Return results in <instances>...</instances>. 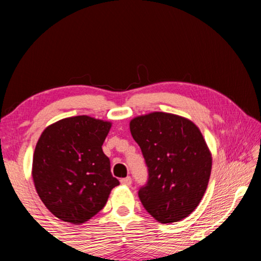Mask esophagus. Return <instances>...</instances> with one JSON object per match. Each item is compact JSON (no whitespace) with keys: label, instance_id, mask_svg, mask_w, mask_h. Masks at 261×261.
<instances>
[{"label":"esophagus","instance_id":"34e87169","mask_svg":"<svg viewBox=\"0 0 261 261\" xmlns=\"http://www.w3.org/2000/svg\"><path fill=\"white\" fill-rule=\"evenodd\" d=\"M121 183H122L123 185H131V183H132V178L130 177V176H127V177H125V178H122V179H121Z\"/></svg>","mask_w":261,"mask_h":261}]
</instances>
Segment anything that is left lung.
Returning <instances> with one entry per match:
<instances>
[{"mask_svg":"<svg viewBox=\"0 0 261 261\" xmlns=\"http://www.w3.org/2000/svg\"><path fill=\"white\" fill-rule=\"evenodd\" d=\"M147 166L140 187L144 208L161 223L177 222L199 205L208 184L212 156L199 129L177 115L152 113L130 122Z\"/></svg>","mask_w":261,"mask_h":261,"instance_id":"1","label":"left lung"}]
</instances>
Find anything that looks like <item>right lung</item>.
I'll return each instance as SVG.
<instances>
[{"label":"right lung","mask_w":261,"mask_h":261,"mask_svg":"<svg viewBox=\"0 0 261 261\" xmlns=\"http://www.w3.org/2000/svg\"><path fill=\"white\" fill-rule=\"evenodd\" d=\"M109 122L74 116L46 127L33 155L32 175L37 192L56 218L84 223L103 208L113 177L102 144Z\"/></svg>","instance_id":"right-lung-1"}]
</instances>
